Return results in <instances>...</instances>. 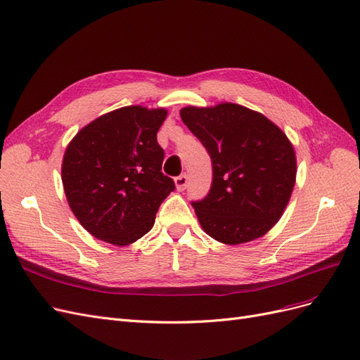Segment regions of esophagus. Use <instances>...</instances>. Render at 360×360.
I'll list each match as a JSON object with an SVG mask.
<instances>
[{"mask_svg":"<svg viewBox=\"0 0 360 360\" xmlns=\"http://www.w3.org/2000/svg\"><path fill=\"white\" fill-rule=\"evenodd\" d=\"M174 181H176L177 191H184L188 186V176H186V174H181V176L176 177V180H174Z\"/></svg>","mask_w":360,"mask_h":360,"instance_id":"esophagus-1","label":"esophagus"}]
</instances>
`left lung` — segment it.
I'll use <instances>...</instances> for the list:
<instances>
[{
  "mask_svg": "<svg viewBox=\"0 0 360 360\" xmlns=\"http://www.w3.org/2000/svg\"><path fill=\"white\" fill-rule=\"evenodd\" d=\"M180 117L212 159V188L191 202L202 230L226 245L264 236L284 213L296 181L287 135L263 114L236 103L188 106Z\"/></svg>",
  "mask_w": 360,
  "mask_h": 360,
  "instance_id": "1",
  "label": "left lung"
}]
</instances>
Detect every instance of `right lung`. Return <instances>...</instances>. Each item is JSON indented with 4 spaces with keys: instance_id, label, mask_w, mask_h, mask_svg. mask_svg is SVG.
I'll use <instances>...</instances> for the list:
<instances>
[{
    "instance_id": "1",
    "label": "right lung",
    "mask_w": 360,
    "mask_h": 360,
    "mask_svg": "<svg viewBox=\"0 0 360 360\" xmlns=\"http://www.w3.org/2000/svg\"><path fill=\"white\" fill-rule=\"evenodd\" d=\"M165 110L124 106L81 129L66 148L61 179L73 214L94 237L134 243L155 225L159 205L176 189L162 172L158 130Z\"/></svg>"
}]
</instances>
